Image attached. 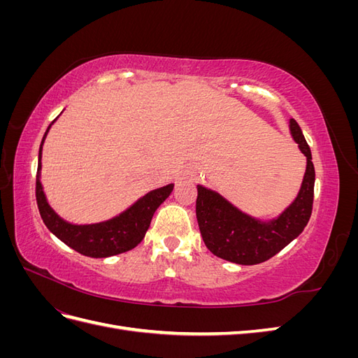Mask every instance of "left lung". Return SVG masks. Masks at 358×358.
<instances>
[{"label":"left lung","mask_w":358,"mask_h":358,"mask_svg":"<svg viewBox=\"0 0 358 358\" xmlns=\"http://www.w3.org/2000/svg\"><path fill=\"white\" fill-rule=\"evenodd\" d=\"M289 134L306 157V171L297 197L276 218H254L220 192L197 185V221L203 242L213 255L242 266L259 264L282 251L305 230L312 213L315 169L310 148L294 119H289Z\"/></svg>","instance_id":"8db88e82"}]
</instances>
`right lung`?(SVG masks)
I'll use <instances>...</instances> for the list:
<instances>
[{"instance_id":"1","label":"right lung","mask_w":358,"mask_h":358,"mask_svg":"<svg viewBox=\"0 0 358 358\" xmlns=\"http://www.w3.org/2000/svg\"><path fill=\"white\" fill-rule=\"evenodd\" d=\"M49 129L50 125L48 127L45 136H43L40 145L36 180L37 206L41 215V220L49 229V231L55 234L61 242L74 249V251L91 258L113 257L136 248L143 241L155 210L159 208L161 203H164V200L170 196L175 183H169L166 187L149 191L143 197H140L134 204L129 206L128 209L107 221L96 224H71L66 220H62L61 216L50 208L40 180L41 150Z\"/></svg>"}]
</instances>
